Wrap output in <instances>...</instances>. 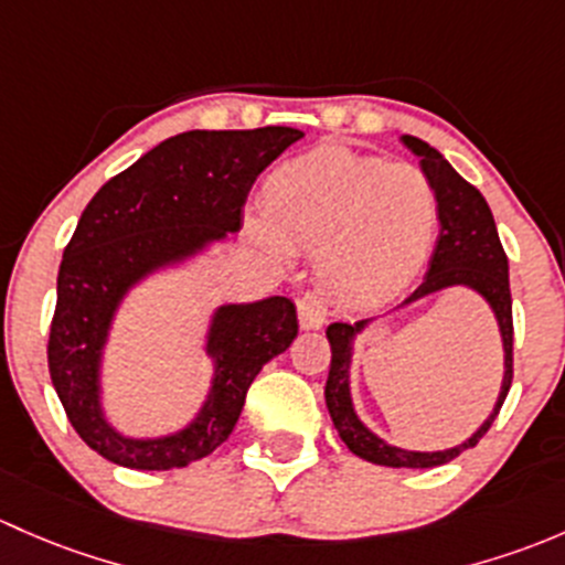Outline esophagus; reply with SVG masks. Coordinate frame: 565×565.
I'll list each match as a JSON object with an SVG mask.
<instances>
[{
	"label": "esophagus",
	"instance_id": "esophagus-1",
	"mask_svg": "<svg viewBox=\"0 0 565 565\" xmlns=\"http://www.w3.org/2000/svg\"><path fill=\"white\" fill-rule=\"evenodd\" d=\"M296 307H299L301 329H321L326 323V316H329L323 296L316 294V290H307L305 296H299Z\"/></svg>",
	"mask_w": 565,
	"mask_h": 565
}]
</instances>
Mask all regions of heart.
<instances>
[{"label": "heart", "instance_id": "heart-1", "mask_svg": "<svg viewBox=\"0 0 565 565\" xmlns=\"http://www.w3.org/2000/svg\"><path fill=\"white\" fill-rule=\"evenodd\" d=\"M435 212V193L418 168L326 143L271 171L266 220H253L249 234L275 258L316 249L318 275L334 294L377 299L424 269Z\"/></svg>", "mask_w": 565, "mask_h": 565}]
</instances>
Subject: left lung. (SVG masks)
<instances>
[{
	"label": "left lung",
	"mask_w": 565,
	"mask_h": 565,
	"mask_svg": "<svg viewBox=\"0 0 565 565\" xmlns=\"http://www.w3.org/2000/svg\"><path fill=\"white\" fill-rule=\"evenodd\" d=\"M405 147L411 152L422 157V171L427 177L429 188L435 193L438 203V220L440 234L435 242L433 260H429V271L424 282L403 301L422 299V296L435 294V290L455 288V285H468L476 294L487 299V305L495 312L500 337H503V386H500L495 411L490 413L484 424L470 435L465 444L455 446L446 451H405L397 446H388L377 435H372L359 416L353 413L351 403V386H348V370H351L353 356V340L359 331L367 326V321L359 323H331L326 329L331 345V367L326 377V408L331 413L337 433L345 440L348 449L356 457L367 459L375 465H388V468H435V465H446L451 459L462 455L465 449H473L479 444L481 435L492 427L500 405H503L505 394L511 388V377H514V321H511V288H509V258L500 244L495 220H492L490 206H487L484 195L465 182L462 177L444 160L438 149L424 143L422 138L403 136Z\"/></svg>",
	"instance_id": "obj_1"
}]
</instances>
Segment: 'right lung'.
I'll use <instances>...</instances> for the list:
<instances>
[{"instance_id":"1","label":"right lung","mask_w":565,"mask_h":565,"mask_svg":"<svg viewBox=\"0 0 565 565\" xmlns=\"http://www.w3.org/2000/svg\"><path fill=\"white\" fill-rule=\"evenodd\" d=\"M305 136L294 127L190 130L108 179L86 203L56 277L49 372L70 424L89 449L136 470L184 468L212 455L239 422L249 383L299 334L294 301L220 307L209 329V399L190 427L154 440L116 433L100 408V356L121 296L154 269L242 228L249 188Z\"/></svg>"}]
</instances>
